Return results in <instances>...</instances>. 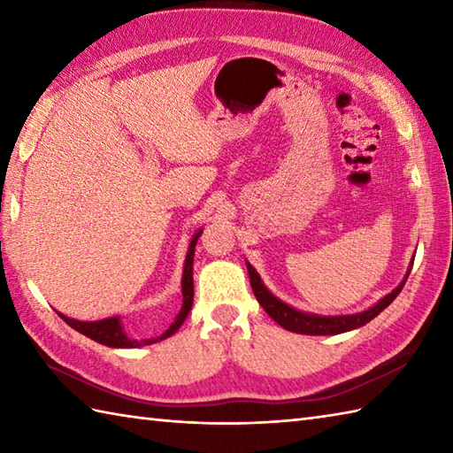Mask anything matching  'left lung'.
Instances as JSON below:
<instances>
[{
	"instance_id": "obj_1",
	"label": "left lung",
	"mask_w": 453,
	"mask_h": 453,
	"mask_svg": "<svg viewBox=\"0 0 453 453\" xmlns=\"http://www.w3.org/2000/svg\"><path fill=\"white\" fill-rule=\"evenodd\" d=\"M412 268V265H411ZM247 271H249V278H251V288H253V294L258 300V303L263 305V310L273 317V319L284 326L286 331H292V333H300V334H339V333H346V331H352V329H358V326L370 323L375 315H380L386 307L395 300L399 296V292L403 290V286H405L409 273L405 276V280H403L395 290L391 294H388L383 297L381 302L375 303L370 310H365L362 313H356V315H339V317H321V315H310V313H302L294 310V307L286 305L284 302L276 300V297L266 290L263 286L261 278H258L257 271L251 266L247 265Z\"/></svg>"
}]
</instances>
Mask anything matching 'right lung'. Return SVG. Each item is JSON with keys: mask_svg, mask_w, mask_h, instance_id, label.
Segmentation results:
<instances>
[{"mask_svg": "<svg viewBox=\"0 0 453 453\" xmlns=\"http://www.w3.org/2000/svg\"><path fill=\"white\" fill-rule=\"evenodd\" d=\"M202 232H198L195 237H192L190 247H188V255H187V261H185V273H182V305L179 313L175 315V321L169 325V329L156 336V339H143V341H134L128 339L127 334L122 331V325L119 317H109V319H103V321H78V319H70V317H65L60 313L62 319L75 329L78 333L89 336V339L97 341L101 344H107L112 346V349H136V346H146V344H153L157 341L167 339L173 333H175L179 326L182 325V321L187 319V315L192 307V297H195V286H192V261H195V245L198 242Z\"/></svg>", "mask_w": 453, "mask_h": 453, "instance_id": "add662e5", "label": "right lung"}]
</instances>
